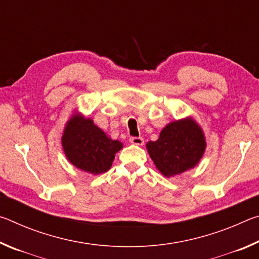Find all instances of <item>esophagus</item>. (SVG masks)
I'll list each match as a JSON object with an SVG mask.
<instances>
[{
	"label": "esophagus",
	"mask_w": 259,
	"mask_h": 259,
	"mask_svg": "<svg viewBox=\"0 0 259 259\" xmlns=\"http://www.w3.org/2000/svg\"><path fill=\"white\" fill-rule=\"evenodd\" d=\"M129 142L133 144V145H137V146L144 145V139L142 137H131L129 139Z\"/></svg>",
	"instance_id": "34e87169"
}]
</instances>
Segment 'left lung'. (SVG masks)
Wrapping results in <instances>:
<instances>
[{
    "label": "left lung",
    "instance_id": "8db88e82",
    "mask_svg": "<svg viewBox=\"0 0 259 259\" xmlns=\"http://www.w3.org/2000/svg\"><path fill=\"white\" fill-rule=\"evenodd\" d=\"M148 154L165 177L194 168L205 151V138L201 126L186 117L166 124L155 142L146 144Z\"/></svg>",
    "mask_w": 259,
    "mask_h": 259
}]
</instances>
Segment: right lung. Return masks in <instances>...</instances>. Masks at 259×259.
<instances>
[{
	"mask_svg": "<svg viewBox=\"0 0 259 259\" xmlns=\"http://www.w3.org/2000/svg\"><path fill=\"white\" fill-rule=\"evenodd\" d=\"M61 144L67 160L83 171L99 175L111 168L115 154L123 145L113 140L91 119L73 115L64 129Z\"/></svg>",
	"mask_w": 259,
	"mask_h": 259,
	"instance_id": "right-lung-1",
	"label": "right lung"
}]
</instances>
